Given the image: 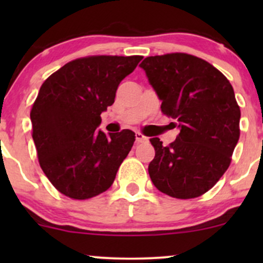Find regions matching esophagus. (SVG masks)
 <instances>
[{"mask_svg": "<svg viewBox=\"0 0 263 263\" xmlns=\"http://www.w3.org/2000/svg\"><path fill=\"white\" fill-rule=\"evenodd\" d=\"M135 136H136V142H137V143H143V142L148 141V138H147L146 136L140 134V132H136Z\"/></svg>", "mask_w": 263, "mask_h": 263, "instance_id": "esophagus-1", "label": "esophagus"}]
</instances>
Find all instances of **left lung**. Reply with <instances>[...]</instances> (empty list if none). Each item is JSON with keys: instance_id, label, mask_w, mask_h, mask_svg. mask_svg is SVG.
Masks as SVG:
<instances>
[{"instance_id": "1", "label": "left lung", "mask_w": 263, "mask_h": 263, "mask_svg": "<svg viewBox=\"0 0 263 263\" xmlns=\"http://www.w3.org/2000/svg\"><path fill=\"white\" fill-rule=\"evenodd\" d=\"M140 66L162 101V112L179 128L167 147L158 137L149 140L156 151L151 180L170 197H200L229 168L240 137L234 89L218 69L190 54L147 57Z\"/></svg>"}]
</instances>
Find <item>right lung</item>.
<instances>
[{
	"label": "right lung",
	"instance_id": "add662e5",
	"mask_svg": "<svg viewBox=\"0 0 263 263\" xmlns=\"http://www.w3.org/2000/svg\"><path fill=\"white\" fill-rule=\"evenodd\" d=\"M143 57L75 59L44 81L31 111L39 164L62 194L84 200L112 185L131 151L135 132L105 135L100 115L114 104L120 83Z\"/></svg>",
	"mask_w": 263,
	"mask_h": 263
}]
</instances>
